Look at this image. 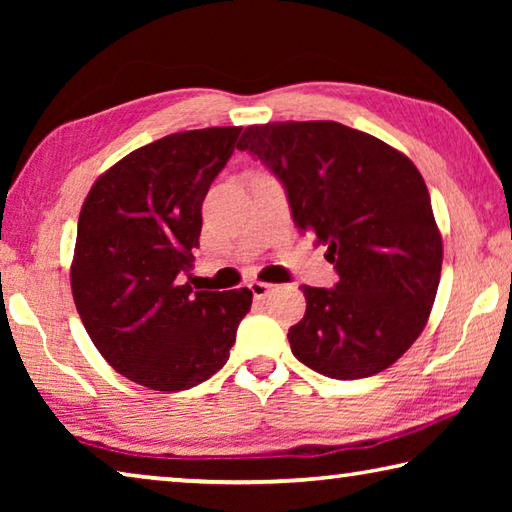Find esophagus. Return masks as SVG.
<instances>
[{"mask_svg": "<svg viewBox=\"0 0 512 512\" xmlns=\"http://www.w3.org/2000/svg\"><path fill=\"white\" fill-rule=\"evenodd\" d=\"M248 289L253 291V296L257 298V300H262V298H266L268 293L273 291V284H268V282H259V280H255V282H250L248 284Z\"/></svg>", "mask_w": 512, "mask_h": 512, "instance_id": "obj_1", "label": "esophagus"}]
</instances>
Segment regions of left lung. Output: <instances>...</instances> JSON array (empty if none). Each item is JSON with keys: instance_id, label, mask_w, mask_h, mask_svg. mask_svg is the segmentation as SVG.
I'll use <instances>...</instances> for the list:
<instances>
[{"instance_id": "8db88e82", "label": "left lung", "mask_w": 512, "mask_h": 512, "mask_svg": "<svg viewBox=\"0 0 512 512\" xmlns=\"http://www.w3.org/2000/svg\"><path fill=\"white\" fill-rule=\"evenodd\" d=\"M287 189L293 223L327 246L334 289L302 284L291 352L332 379L377 375L402 357L436 300L443 237L415 164L339 121L248 126L237 144Z\"/></svg>"}]
</instances>
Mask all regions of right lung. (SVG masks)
Masks as SVG:
<instances>
[{"label": "right lung", "instance_id": "obj_1", "mask_svg": "<svg viewBox=\"0 0 512 512\" xmlns=\"http://www.w3.org/2000/svg\"><path fill=\"white\" fill-rule=\"evenodd\" d=\"M241 128L162 137L101 173L81 207L72 296L92 343L119 375L187 391L219 372L253 291H194L207 189Z\"/></svg>", "mask_w": 512, "mask_h": 512}]
</instances>
